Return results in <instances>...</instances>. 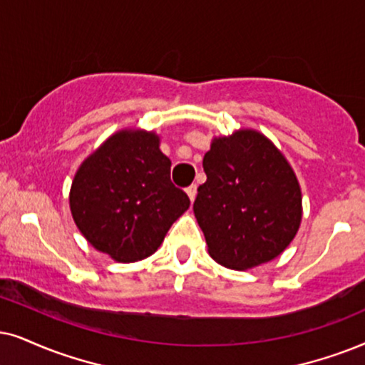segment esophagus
Here are the masks:
<instances>
[{
    "label": "esophagus",
    "mask_w": 365,
    "mask_h": 365,
    "mask_svg": "<svg viewBox=\"0 0 365 365\" xmlns=\"http://www.w3.org/2000/svg\"><path fill=\"white\" fill-rule=\"evenodd\" d=\"M187 195L190 198V202L195 200V195H197V185H190L187 187Z\"/></svg>",
    "instance_id": "34e87169"
}]
</instances>
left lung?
I'll use <instances>...</instances> for the list:
<instances>
[{
  "label": "left lung",
  "mask_w": 365,
  "mask_h": 365,
  "mask_svg": "<svg viewBox=\"0 0 365 365\" xmlns=\"http://www.w3.org/2000/svg\"><path fill=\"white\" fill-rule=\"evenodd\" d=\"M193 212L209 255L230 269L279 256L302 222V192L281 151L252 129L215 138Z\"/></svg>",
  "instance_id": "left-lung-1"
}]
</instances>
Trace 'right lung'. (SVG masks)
<instances>
[{
	"mask_svg": "<svg viewBox=\"0 0 365 365\" xmlns=\"http://www.w3.org/2000/svg\"><path fill=\"white\" fill-rule=\"evenodd\" d=\"M170 167L155 133L119 131L101 145L71 188L72 217L87 241L119 262L153 255L190 207Z\"/></svg>",
	"mask_w": 365,
	"mask_h": 365,
	"instance_id": "obj_1",
	"label": "right lung"
}]
</instances>
